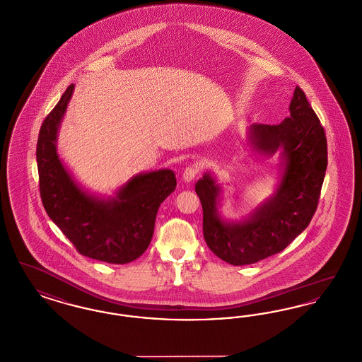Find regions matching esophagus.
Listing matches in <instances>:
<instances>
[{
	"instance_id": "34e87169",
	"label": "esophagus",
	"mask_w": 362,
	"mask_h": 362,
	"mask_svg": "<svg viewBox=\"0 0 362 362\" xmlns=\"http://www.w3.org/2000/svg\"><path fill=\"white\" fill-rule=\"evenodd\" d=\"M200 172V168L197 166V165H188L185 169H184V172H182V180L185 181V182H192L194 178H196V175L199 174Z\"/></svg>"
}]
</instances>
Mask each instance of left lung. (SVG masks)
<instances>
[{"label": "left lung", "mask_w": 362, "mask_h": 362, "mask_svg": "<svg viewBox=\"0 0 362 362\" xmlns=\"http://www.w3.org/2000/svg\"><path fill=\"white\" fill-rule=\"evenodd\" d=\"M291 116L280 124H254L250 136L255 150L273 154L283 148L281 184L276 196L249 221L224 223L216 212L219 187L204 174L196 184L203 206V234L208 247L231 265L255 264L283 252L314 216L327 169V139L305 93L296 86Z\"/></svg>", "instance_id": "obj_1"}]
</instances>
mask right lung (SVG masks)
<instances>
[{
  "label": "right lung",
  "mask_w": 362,
  "mask_h": 362,
  "mask_svg": "<svg viewBox=\"0 0 362 362\" xmlns=\"http://www.w3.org/2000/svg\"><path fill=\"white\" fill-rule=\"evenodd\" d=\"M73 89L71 83L39 131L36 160L42 203L79 254L108 264H128L148 247L158 208L177 185L175 174L165 169L134 177L110 202L83 193L63 168L55 147Z\"/></svg>",
  "instance_id": "1"
}]
</instances>
